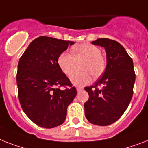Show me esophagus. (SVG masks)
<instances>
[{
	"label": "esophagus",
	"mask_w": 148,
	"mask_h": 148,
	"mask_svg": "<svg viewBox=\"0 0 148 148\" xmlns=\"http://www.w3.org/2000/svg\"><path fill=\"white\" fill-rule=\"evenodd\" d=\"M83 90V88H81V87H77V92H80V91H81Z\"/></svg>",
	"instance_id": "1"
}]
</instances>
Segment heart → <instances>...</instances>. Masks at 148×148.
Segmentation results:
<instances>
[{
  "instance_id": "b5f03b06",
  "label": "heart",
  "mask_w": 148,
  "mask_h": 148,
  "mask_svg": "<svg viewBox=\"0 0 148 148\" xmlns=\"http://www.w3.org/2000/svg\"><path fill=\"white\" fill-rule=\"evenodd\" d=\"M80 58H86L81 66L84 71L77 73L71 77L72 84L75 86L87 84L90 82L91 74L98 77L105 68V60L101 55V50L90 43L76 45L72 49V53L63 51L58 58V65L64 74L71 76L74 71L75 61Z\"/></svg>"
}]
</instances>
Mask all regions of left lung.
<instances>
[{
    "label": "left lung",
    "mask_w": 148,
    "mask_h": 148,
    "mask_svg": "<svg viewBox=\"0 0 148 148\" xmlns=\"http://www.w3.org/2000/svg\"><path fill=\"white\" fill-rule=\"evenodd\" d=\"M104 47L106 68L94 86H86L89 99L84 103L85 116L93 125L106 126L123 115L132 98L135 81L133 61L120 43L103 38L92 42ZM101 88L98 89L97 86Z\"/></svg>",
    "instance_id": "left-lung-1"
}]
</instances>
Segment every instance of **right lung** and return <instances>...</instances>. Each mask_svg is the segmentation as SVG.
<instances>
[{"mask_svg": "<svg viewBox=\"0 0 148 148\" xmlns=\"http://www.w3.org/2000/svg\"><path fill=\"white\" fill-rule=\"evenodd\" d=\"M74 42L40 36L20 58L16 74L18 97L23 110L39 127L55 128L66 119L76 88L58 65V58ZM70 88L62 91L61 86Z\"/></svg>", "mask_w": 148, "mask_h": 148, "instance_id": "right-lung-1", "label": "right lung"}]
</instances>
